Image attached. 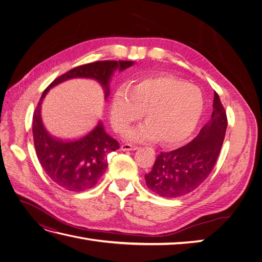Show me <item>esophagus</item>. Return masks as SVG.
<instances>
[{"mask_svg":"<svg viewBox=\"0 0 262 262\" xmlns=\"http://www.w3.org/2000/svg\"><path fill=\"white\" fill-rule=\"evenodd\" d=\"M120 148L121 150H123V152H125V150H136L138 149V146L132 145V144H122Z\"/></svg>","mask_w":262,"mask_h":262,"instance_id":"34e87169","label":"esophagus"}]
</instances>
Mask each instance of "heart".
Here are the masks:
<instances>
[{"instance_id": "obj_1", "label": "heart", "mask_w": 262, "mask_h": 262, "mask_svg": "<svg viewBox=\"0 0 262 262\" xmlns=\"http://www.w3.org/2000/svg\"><path fill=\"white\" fill-rule=\"evenodd\" d=\"M204 110L199 87L180 78L164 75L144 78L131 86L118 87L110 102L113 128L122 133L144 112L146 122L125 133L134 142L160 139L165 145L188 139L199 123Z\"/></svg>"}]
</instances>
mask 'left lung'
Returning <instances> with one entry per match:
<instances>
[{"label":"left lung","instance_id":"1","mask_svg":"<svg viewBox=\"0 0 262 262\" xmlns=\"http://www.w3.org/2000/svg\"><path fill=\"white\" fill-rule=\"evenodd\" d=\"M227 118L219 95L214 93L209 122L187 145L157 156L145 175L146 186L163 198H177L193 191L212 171L225 138Z\"/></svg>","mask_w":262,"mask_h":262}]
</instances>
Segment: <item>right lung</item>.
<instances>
[{
  "instance_id": "right-lung-1",
  "label": "right lung",
  "mask_w": 262,
  "mask_h": 262,
  "mask_svg": "<svg viewBox=\"0 0 262 262\" xmlns=\"http://www.w3.org/2000/svg\"><path fill=\"white\" fill-rule=\"evenodd\" d=\"M133 61H97L70 70L47 87L33 117V134L39 163L52 181L69 191L80 192L91 189L107 169V154L119 148L118 142L105 132L99 121L86 136L76 140L55 139L45 129L41 120V104L52 89L72 78H92L104 90L105 99L110 95V81L118 70L122 72Z\"/></svg>"
}]
</instances>
